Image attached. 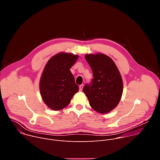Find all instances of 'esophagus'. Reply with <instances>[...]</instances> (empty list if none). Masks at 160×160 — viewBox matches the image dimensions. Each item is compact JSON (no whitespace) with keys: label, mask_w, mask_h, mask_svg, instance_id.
<instances>
[{"label":"esophagus","mask_w":160,"mask_h":160,"mask_svg":"<svg viewBox=\"0 0 160 160\" xmlns=\"http://www.w3.org/2000/svg\"><path fill=\"white\" fill-rule=\"evenodd\" d=\"M83 84H82L79 86V89H80V91H82L83 90Z\"/></svg>","instance_id":"obj_1"}]
</instances>
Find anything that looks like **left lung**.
Listing matches in <instances>:
<instances>
[{
	"label": "left lung",
	"instance_id": "left-lung-1",
	"mask_svg": "<svg viewBox=\"0 0 160 160\" xmlns=\"http://www.w3.org/2000/svg\"><path fill=\"white\" fill-rule=\"evenodd\" d=\"M85 59L93 78L83 88L89 104L99 113H107L118 104L123 93V81L114 61L102 54H87Z\"/></svg>",
	"mask_w": 160,
	"mask_h": 160
}]
</instances>
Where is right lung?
Masks as SVG:
<instances>
[{
  "mask_svg": "<svg viewBox=\"0 0 160 160\" xmlns=\"http://www.w3.org/2000/svg\"><path fill=\"white\" fill-rule=\"evenodd\" d=\"M77 55L59 53L48 62L40 82L42 98L49 108L60 110L67 106L79 90L70 69L78 59Z\"/></svg>",
  "mask_w": 160,
  "mask_h": 160,
  "instance_id": "1",
  "label": "right lung"
}]
</instances>
